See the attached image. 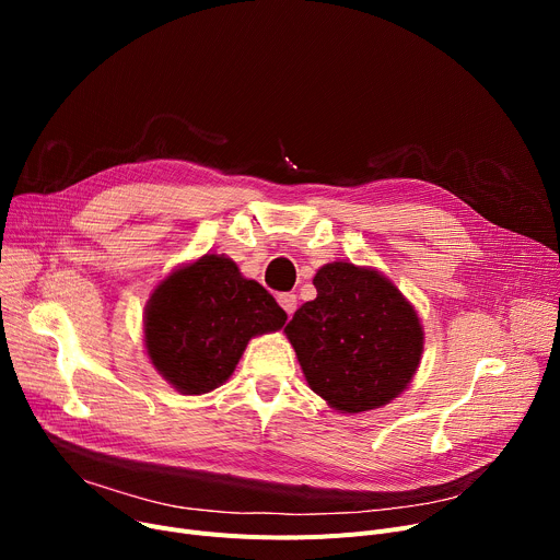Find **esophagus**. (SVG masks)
<instances>
[{
    "label": "esophagus",
    "mask_w": 560,
    "mask_h": 560,
    "mask_svg": "<svg viewBox=\"0 0 560 560\" xmlns=\"http://www.w3.org/2000/svg\"><path fill=\"white\" fill-rule=\"evenodd\" d=\"M277 302L281 304V308L288 315H292V313H295V308H298V295H292V292H281V295L277 298Z\"/></svg>",
    "instance_id": "1"
}]
</instances>
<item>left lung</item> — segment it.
<instances>
[{
    "label": "left lung",
    "mask_w": 560,
    "mask_h": 560,
    "mask_svg": "<svg viewBox=\"0 0 560 560\" xmlns=\"http://www.w3.org/2000/svg\"><path fill=\"white\" fill-rule=\"evenodd\" d=\"M317 298L285 327L313 393L340 413H363L393 401L413 378L424 331L399 288L372 268L327 262Z\"/></svg>",
    "instance_id": "obj_1"
}]
</instances>
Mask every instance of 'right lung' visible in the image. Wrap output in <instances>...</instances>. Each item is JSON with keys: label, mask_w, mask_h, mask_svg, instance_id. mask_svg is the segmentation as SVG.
I'll use <instances>...</instances> for the list:
<instances>
[{"label": "right lung", "mask_w": 560, "mask_h": 560, "mask_svg": "<svg viewBox=\"0 0 560 560\" xmlns=\"http://www.w3.org/2000/svg\"><path fill=\"white\" fill-rule=\"evenodd\" d=\"M285 311L231 258L203 254L170 272L144 306V347L182 395L211 393L233 374L254 336L279 331Z\"/></svg>", "instance_id": "1"}]
</instances>
